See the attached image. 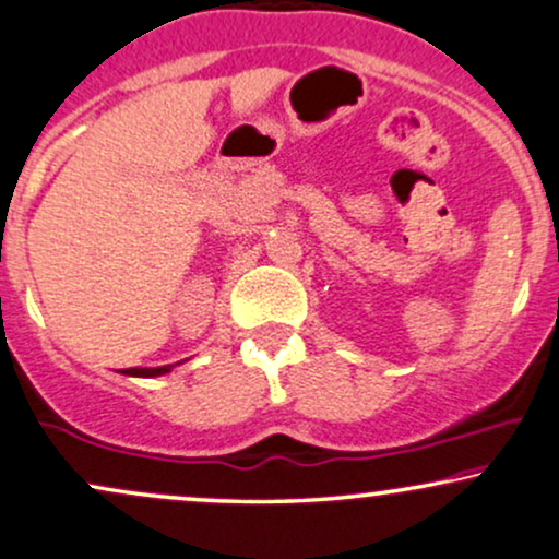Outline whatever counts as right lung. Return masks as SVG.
<instances>
[{"instance_id":"obj_1","label":"right lung","mask_w":559,"mask_h":559,"mask_svg":"<svg viewBox=\"0 0 559 559\" xmlns=\"http://www.w3.org/2000/svg\"><path fill=\"white\" fill-rule=\"evenodd\" d=\"M173 366H159V369H124L122 373H128V377H162V373H167Z\"/></svg>"}]
</instances>
